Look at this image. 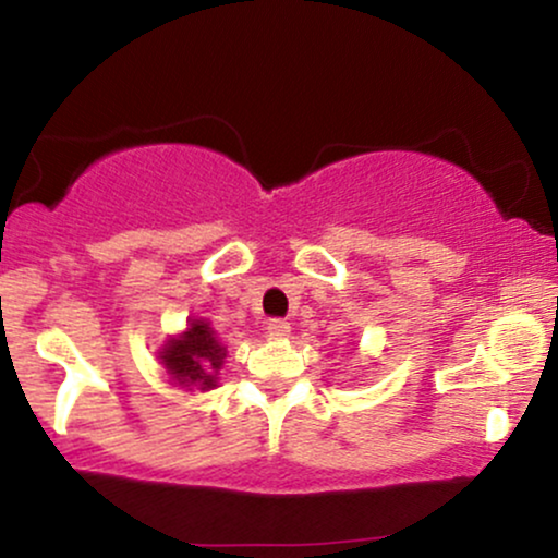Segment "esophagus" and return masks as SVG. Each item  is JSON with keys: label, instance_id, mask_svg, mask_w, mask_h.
<instances>
[{"label": "esophagus", "instance_id": "obj_1", "mask_svg": "<svg viewBox=\"0 0 558 558\" xmlns=\"http://www.w3.org/2000/svg\"><path fill=\"white\" fill-rule=\"evenodd\" d=\"M266 331L271 337H277V340H281V337L290 335V324H287L284 318H271V322H266Z\"/></svg>", "mask_w": 558, "mask_h": 558}]
</instances>
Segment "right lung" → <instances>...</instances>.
Returning a JSON list of instances; mask_svg holds the SVG:
<instances>
[{
	"instance_id": "right-lung-1",
	"label": "right lung",
	"mask_w": 558,
	"mask_h": 558,
	"mask_svg": "<svg viewBox=\"0 0 558 558\" xmlns=\"http://www.w3.org/2000/svg\"><path fill=\"white\" fill-rule=\"evenodd\" d=\"M223 359H227V348L216 340L210 324L199 318H192L186 331L171 337L160 350V363L168 368L173 385L186 387V390L216 387Z\"/></svg>"
}]
</instances>
